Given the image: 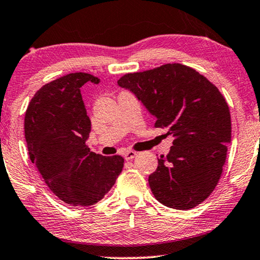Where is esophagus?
I'll return each instance as SVG.
<instances>
[{
    "mask_svg": "<svg viewBox=\"0 0 260 260\" xmlns=\"http://www.w3.org/2000/svg\"><path fill=\"white\" fill-rule=\"evenodd\" d=\"M136 155H137V152L133 151V150H127L124 152V157H125V159H127V161H129V159H133Z\"/></svg>",
    "mask_w": 260,
    "mask_h": 260,
    "instance_id": "esophagus-1",
    "label": "esophagus"
}]
</instances>
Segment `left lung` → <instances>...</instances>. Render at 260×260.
Here are the masks:
<instances>
[{
    "mask_svg": "<svg viewBox=\"0 0 260 260\" xmlns=\"http://www.w3.org/2000/svg\"><path fill=\"white\" fill-rule=\"evenodd\" d=\"M156 118L155 126L173 136L169 154L149 176L162 205L190 209L207 199L221 176L231 143L229 105L211 81L190 67L167 63L127 73L117 81Z\"/></svg>",
    "mask_w": 260,
    "mask_h": 260,
    "instance_id": "obj_1",
    "label": "left lung"
}]
</instances>
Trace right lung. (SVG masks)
<instances>
[{
  "instance_id": "obj_1",
  "label": "right lung",
  "mask_w": 260,
  "mask_h": 260,
  "mask_svg": "<svg viewBox=\"0 0 260 260\" xmlns=\"http://www.w3.org/2000/svg\"><path fill=\"white\" fill-rule=\"evenodd\" d=\"M88 73H71L42 86L24 116L30 161L49 189L66 204L83 207L105 197L122 172V156H102L86 145L91 120L80 87L99 84Z\"/></svg>"
}]
</instances>
